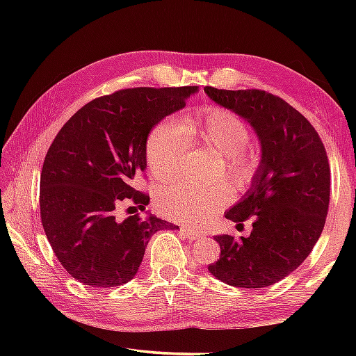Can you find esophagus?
Listing matches in <instances>:
<instances>
[{"label": "esophagus", "instance_id": "obj_1", "mask_svg": "<svg viewBox=\"0 0 356 356\" xmlns=\"http://www.w3.org/2000/svg\"><path fill=\"white\" fill-rule=\"evenodd\" d=\"M182 231L185 232V236L188 237V238H191V240H196V238L202 237V234H201L200 231H196V229H191V227H182Z\"/></svg>", "mask_w": 356, "mask_h": 356}]
</instances>
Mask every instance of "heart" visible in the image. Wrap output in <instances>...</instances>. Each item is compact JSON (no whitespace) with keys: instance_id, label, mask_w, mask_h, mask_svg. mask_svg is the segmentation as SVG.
I'll return each mask as SVG.
<instances>
[{"instance_id":"1","label":"heart","mask_w":356,"mask_h":356,"mask_svg":"<svg viewBox=\"0 0 356 356\" xmlns=\"http://www.w3.org/2000/svg\"><path fill=\"white\" fill-rule=\"evenodd\" d=\"M250 127L231 110L210 105L185 114L182 124L171 119L160 120L146 140V163L155 179L176 176L188 141L221 155V166L215 177L226 176L240 190L254 182L261 168V156L248 147ZM234 191L226 180L200 186L176 182L156 196V207L168 218L184 222H201L213 216L232 201Z\"/></svg>"}]
</instances>
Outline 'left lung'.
<instances>
[{
	"label": "left lung",
	"mask_w": 356,
	"mask_h": 356,
	"mask_svg": "<svg viewBox=\"0 0 356 356\" xmlns=\"http://www.w3.org/2000/svg\"><path fill=\"white\" fill-rule=\"evenodd\" d=\"M204 91L216 104L248 120L261 140L257 177L225 216L250 237H215L220 259L209 272L229 286L259 289L284 280L309 256L323 231L330 206V163L321 136L293 106L261 89Z\"/></svg>",
	"instance_id": "1"
}]
</instances>
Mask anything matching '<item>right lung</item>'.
Listing matches in <instances>:
<instances>
[{
    "mask_svg": "<svg viewBox=\"0 0 356 356\" xmlns=\"http://www.w3.org/2000/svg\"><path fill=\"white\" fill-rule=\"evenodd\" d=\"M197 86L130 88L102 95L63 125L40 172V220L59 264L89 287H114L138 272L150 237L172 222L140 213L118 218L147 193L134 182L146 170L149 131L185 106Z\"/></svg>",
    "mask_w": 356,
    "mask_h": 356,
    "instance_id": "add662e5",
    "label": "right lung"
}]
</instances>
